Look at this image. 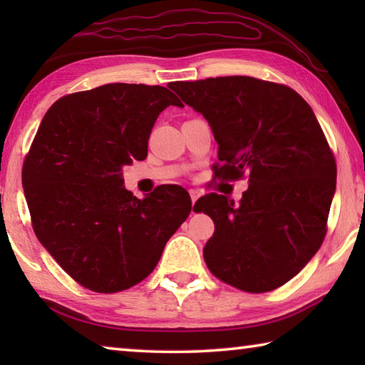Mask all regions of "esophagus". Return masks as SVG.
Masks as SVG:
<instances>
[{
    "label": "esophagus",
    "mask_w": 365,
    "mask_h": 365,
    "mask_svg": "<svg viewBox=\"0 0 365 365\" xmlns=\"http://www.w3.org/2000/svg\"><path fill=\"white\" fill-rule=\"evenodd\" d=\"M200 196H201V191L200 190H190V197H191V202H193V205H195L196 200Z\"/></svg>",
    "instance_id": "obj_1"
}]
</instances>
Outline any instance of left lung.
Listing matches in <instances>:
<instances>
[{
  "instance_id": "8db88e82",
  "label": "left lung",
  "mask_w": 365,
  "mask_h": 365,
  "mask_svg": "<svg viewBox=\"0 0 365 365\" xmlns=\"http://www.w3.org/2000/svg\"><path fill=\"white\" fill-rule=\"evenodd\" d=\"M169 88L207 120L219 177H250L240 202L209 193L193 207L214 220L202 250L209 270L250 293L285 285L322 245L336 188L335 158L312 108L289 86L243 76Z\"/></svg>"
}]
</instances>
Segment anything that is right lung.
<instances>
[{
    "label": "right lung",
    "instance_id": "obj_1",
    "mask_svg": "<svg viewBox=\"0 0 365 365\" xmlns=\"http://www.w3.org/2000/svg\"><path fill=\"white\" fill-rule=\"evenodd\" d=\"M182 103L165 86L108 83L61 98L43 117L22 169L38 242L80 285L115 293L159 262L188 217L190 195L164 185L138 200L122 169L143 160L158 115Z\"/></svg>",
    "mask_w": 365,
    "mask_h": 365
}]
</instances>
